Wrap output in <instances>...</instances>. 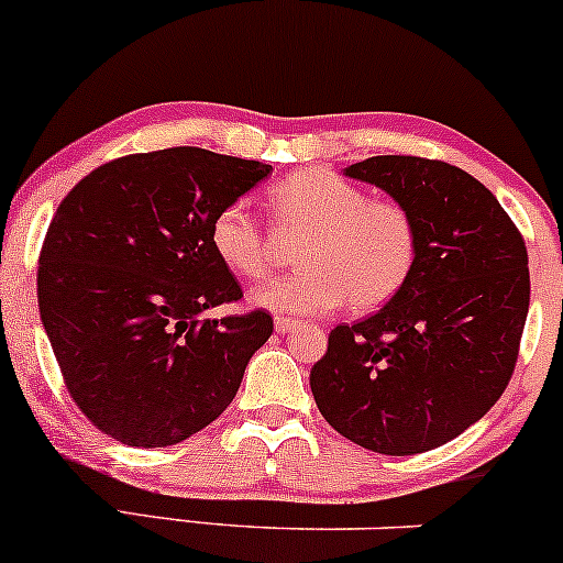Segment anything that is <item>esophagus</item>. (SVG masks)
<instances>
[{
  "instance_id": "esophagus-1",
  "label": "esophagus",
  "mask_w": 563,
  "mask_h": 563,
  "mask_svg": "<svg viewBox=\"0 0 563 563\" xmlns=\"http://www.w3.org/2000/svg\"><path fill=\"white\" fill-rule=\"evenodd\" d=\"M294 329H299V320H294V318H275V331L277 333H291Z\"/></svg>"
}]
</instances>
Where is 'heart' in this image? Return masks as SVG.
<instances>
[{"instance_id":"1","label":"heart","mask_w":563,"mask_h":563,"mask_svg":"<svg viewBox=\"0 0 563 563\" xmlns=\"http://www.w3.org/2000/svg\"><path fill=\"white\" fill-rule=\"evenodd\" d=\"M283 232H305L296 262L305 269L256 288L253 301L272 312L323 314L350 301L374 312L411 280L419 256L417 219L404 202L368 197L357 184L323 168H301L269 189ZM211 249L227 269L258 280L272 267V238L245 200L213 216Z\"/></svg>"}]
</instances>
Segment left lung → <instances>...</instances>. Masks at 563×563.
I'll use <instances>...</instances> for the list:
<instances>
[{
	"label": "left lung",
	"instance_id": "1",
	"mask_svg": "<svg viewBox=\"0 0 563 563\" xmlns=\"http://www.w3.org/2000/svg\"><path fill=\"white\" fill-rule=\"evenodd\" d=\"M417 219L411 280L379 312L336 325L310 387L333 430L372 452L443 446L508 387L529 312V256L497 197L443 159L382 154L347 168Z\"/></svg>",
	"mask_w": 563,
	"mask_h": 563
}]
</instances>
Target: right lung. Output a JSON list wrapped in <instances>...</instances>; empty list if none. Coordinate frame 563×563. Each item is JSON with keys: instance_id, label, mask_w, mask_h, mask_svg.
<instances>
[{"instance_id": "right-lung-1", "label": "right lung", "mask_w": 563, "mask_h": 563, "mask_svg": "<svg viewBox=\"0 0 563 563\" xmlns=\"http://www.w3.org/2000/svg\"><path fill=\"white\" fill-rule=\"evenodd\" d=\"M272 165L200 146L125 154L60 200L40 251L36 296L79 411L128 446L211 424L272 336V314L213 320L243 299L208 240L213 216Z\"/></svg>"}]
</instances>
